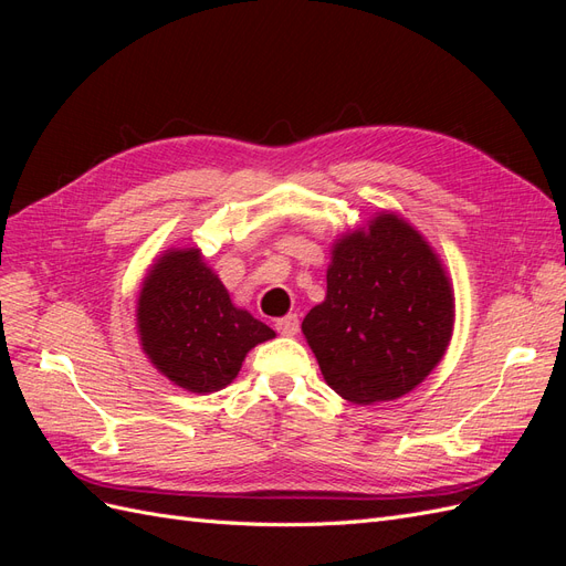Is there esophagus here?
Wrapping results in <instances>:
<instances>
[{
  "instance_id": "esophagus-1",
  "label": "esophagus",
  "mask_w": 566,
  "mask_h": 566,
  "mask_svg": "<svg viewBox=\"0 0 566 566\" xmlns=\"http://www.w3.org/2000/svg\"><path fill=\"white\" fill-rule=\"evenodd\" d=\"M276 333L279 335H283V337H293V335H297V331H300V318L295 316V314H290V316H283V318H276Z\"/></svg>"
}]
</instances>
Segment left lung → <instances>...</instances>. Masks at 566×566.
Masks as SVG:
<instances>
[{
  "mask_svg": "<svg viewBox=\"0 0 566 566\" xmlns=\"http://www.w3.org/2000/svg\"><path fill=\"white\" fill-rule=\"evenodd\" d=\"M325 281L302 333L342 399L394 401L439 366L453 337V283L401 214L380 210L335 238Z\"/></svg>",
  "mask_w": 566,
  "mask_h": 566,
  "instance_id": "left-lung-1",
  "label": "left lung"
}]
</instances>
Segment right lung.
Returning a JSON list of instances; mask_svg holds the SVG:
<instances>
[{"instance_id": "right-lung-1", "label": "right lung", "mask_w": 566, "mask_h": 566, "mask_svg": "<svg viewBox=\"0 0 566 566\" xmlns=\"http://www.w3.org/2000/svg\"><path fill=\"white\" fill-rule=\"evenodd\" d=\"M136 333L153 368L193 394L231 385L248 352L276 337L231 302L200 248H169L153 260L136 297Z\"/></svg>"}]
</instances>
